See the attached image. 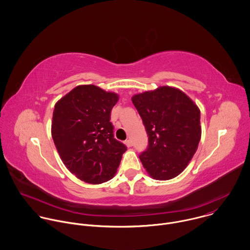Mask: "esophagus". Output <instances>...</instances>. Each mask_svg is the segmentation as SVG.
Listing matches in <instances>:
<instances>
[{"instance_id": "esophagus-1", "label": "esophagus", "mask_w": 250, "mask_h": 250, "mask_svg": "<svg viewBox=\"0 0 250 250\" xmlns=\"http://www.w3.org/2000/svg\"><path fill=\"white\" fill-rule=\"evenodd\" d=\"M125 145H126L128 148L132 146V141H131L130 139H127V140H125Z\"/></svg>"}]
</instances>
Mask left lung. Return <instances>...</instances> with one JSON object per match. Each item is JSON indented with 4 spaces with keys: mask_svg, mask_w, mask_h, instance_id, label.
<instances>
[{
    "mask_svg": "<svg viewBox=\"0 0 250 250\" xmlns=\"http://www.w3.org/2000/svg\"><path fill=\"white\" fill-rule=\"evenodd\" d=\"M132 102L149 136L139 155L144 168L155 180L177 177L198 148L199 108L185 93L167 86L135 95Z\"/></svg>",
    "mask_w": 250,
    "mask_h": 250,
    "instance_id": "8db88e82",
    "label": "left lung"
}]
</instances>
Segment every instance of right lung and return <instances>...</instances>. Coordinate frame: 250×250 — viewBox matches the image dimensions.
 Instances as JSON below:
<instances>
[{
	"label": "right lung",
	"mask_w": 250,
	"mask_h": 250,
	"mask_svg": "<svg viewBox=\"0 0 250 250\" xmlns=\"http://www.w3.org/2000/svg\"><path fill=\"white\" fill-rule=\"evenodd\" d=\"M118 95L94 85L74 88L54 108L52 137L58 152L78 179L92 185L111 180L126 146L114 138L111 110Z\"/></svg>",
	"instance_id": "add662e5"
}]
</instances>
